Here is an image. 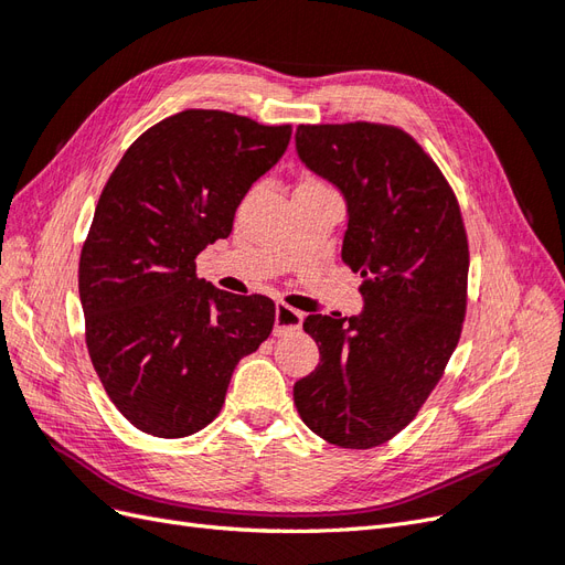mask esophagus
Here are the masks:
<instances>
[{
    "label": "esophagus",
    "instance_id": "obj_1",
    "mask_svg": "<svg viewBox=\"0 0 565 565\" xmlns=\"http://www.w3.org/2000/svg\"><path fill=\"white\" fill-rule=\"evenodd\" d=\"M303 316L287 303L276 306V334H285L287 330H299Z\"/></svg>",
    "mask_w": 565,
    "mask_h": 565
}]
</instances>
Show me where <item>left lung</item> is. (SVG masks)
Here are the masks:
<instances>
[{
    "instance_id": "1",
    "label": "left lung",
    "mask_w": 565,
    "mask_h": 565,
    "mask_svg": "<svg viewBox=\"0 0 565 565\" xmlns=\"http://www.w3.org/2000/svg\"><path fill=\"white\" fill-rule=\"evenodd\" d=\"M297 156L344 195L341 259L361 273L363 311L303 320L318 367L295 384L303 424L367 450L415 419L443 377L467 313L469 245L436 162L398 127L299 125Z\"/></svg>"
}]
</instances>
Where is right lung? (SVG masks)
I'll return each mask as SVG.
<instances>
[{
  "label": "right lung",
  "mask_w": 565,
  "mask_h": 565,
  "mask_svg": "<svg viewBox=\"0 0 565 565\" xmlns=\"http://www.w3.org/2000/svg\"><path fill=\"white\" fill-rule=\"evenodd\" d=\"M292 127L224 110H183L143 131L98 198L79 256L87 349L136 429L183 438L226 401L241 358L268 339L276 303L195 276V256L228 237L252 183Z\"/></svg>",
  "instance_id": "obj_1"
}]
</instances>
